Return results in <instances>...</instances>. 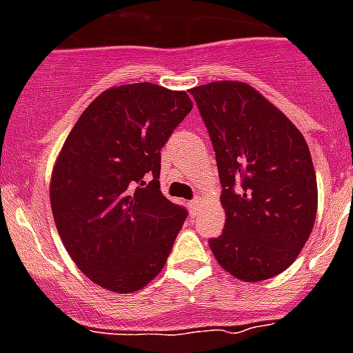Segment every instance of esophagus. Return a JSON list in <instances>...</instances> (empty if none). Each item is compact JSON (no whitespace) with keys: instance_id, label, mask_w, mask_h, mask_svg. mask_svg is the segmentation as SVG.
Here are the masks:
<instances>
[{"instance_id":"obj_1","label":"esophagus","mask_w":353,"mask_h":353,"mask_svg":"<svg viewBox=\"0 0 353 353\" xmlns=\"http://www.w3.org/2000/svg\"><path fill=\"white\" fill-rule=\"evenodd\" d=\"M200 203H202V198H194V200H191V202L188 203L189 205V211H191V214H196L198 208H200Z\"/></svg>"}]
</instances>
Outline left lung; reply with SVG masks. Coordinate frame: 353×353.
<instances>
[{"instance_id": "left-lung-1", "label": "left lung", "mask_w": 353, "mask_h": 353, "mask_svg": "<svg viewBox=\"0 0 353 353\" xmlns=\"http://www.w3.org/2000/svg\"><path fill=\"white\" fill-rule=\"evenodd\" d=\"M208 126L222 182L225 229L209 240L222 269L258 283L287 270L312 232L317 182L301 131L250 84L189 90Z\"/></svg>"}]
</instances>
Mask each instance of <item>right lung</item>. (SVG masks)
<instances>
[{
  "label": "right lung",
  "mask_w": 353,
  "mask_h": 353,
  "mask_svg": "<svg viewBox=\"0 0 353 353\" xmlns=\"http://www.w3.org/2000/svg\"><path fill=\"white\" fill-rule=\"evenodd\" d=\"M191 110L185 92L113 86L84 110L55 159L57 232L81 272L110 292H137L157 278L185 222L159 176L160 150Z\"/></svg>",
  "instance_id": "obj_1"
}]
</instances>
